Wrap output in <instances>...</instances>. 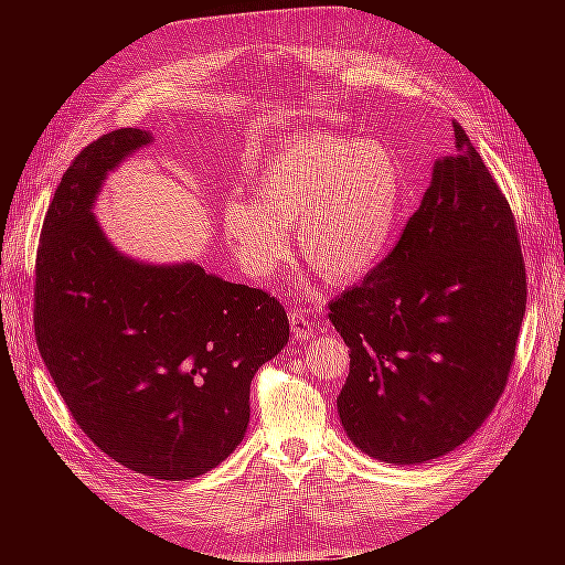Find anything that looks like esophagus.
I'll use <instances>...</instances> for the list:
<instances>
[{"label": "esophagus", "instance_id": "34e87169", "mask_svg": "<svg viewBox=\"0 0 565 565\" xmlns=\"http://www.w3.org/2000/svg\"><path fill=\"white\" fill-rule=\"evenodd\" d=\"M290 332L295 339H311L313 337V320L309 318V311L302 307H292L288 311Z\"/></svg>", "mask_w": 565, "mask_h": 565}]
</instances>
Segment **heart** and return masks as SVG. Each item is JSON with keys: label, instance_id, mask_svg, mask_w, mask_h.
Here are the masks:
<instances>
[{"label": "heart", "instance_id": "heart-1", "mask_svg": "<svg viewBox=\"0 0 565 565\" xmlns=\"http://www.w3.org/2000/svg\"><path fill=\"white\" fill-rule=\"evenodd\" d=\"M252 199H228L224 233L252 277L290 256L298 231L311 270L345 284L373 270L387 249L403 194L390 148L341 135H307L277 148L252 181Z\"/></svg>", "mask_w": 565, "mask_h": 565}]
</instances>
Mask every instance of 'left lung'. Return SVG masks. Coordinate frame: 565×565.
<instances>
[{"instance_id": "1", "label": "left lung", "mask_w": 565, "mask_h": 565, "mask_svg": "<svg viewBox=\"0 0 565 565\" xmlns=\"http://www.w3.org/2000/svg\"><path fill=\"white\" fill-rule=\"evenodd\" d=\"M526 309L509 199L454 124L422 205L360 286L330 302L350 348L337 398L348 437L382 462L439 458L507 390Z\"/></svg>"}]
</instances>
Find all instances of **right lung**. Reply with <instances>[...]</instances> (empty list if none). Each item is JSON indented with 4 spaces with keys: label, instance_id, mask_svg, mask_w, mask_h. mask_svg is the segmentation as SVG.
<instances>
[{
    "label": "right lung",
    "instance_id": "right-lung-1",
    "mask_svg": "<svg viewBox=\"0 0 565 565\" xmlns=\"http://www.w3.org/2000/svg\"><path fill=\"white\" fill-rule=\"evenodd\" d=\"M151 135L121 128L77 153L45 213L34 334L71 417L124 467L188 481L243 441L249 384L288 341V316L260 288L201 265H141L94 220L114 169Z\"/></svg>",
    "mask_w": 565,
    "mask_h": 565
}]
</instances>
